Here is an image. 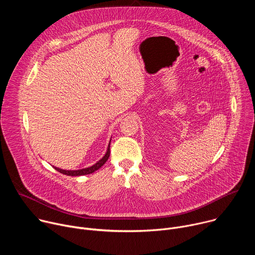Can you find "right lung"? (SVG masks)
Here are the masks:
<instances>
[{"mask_svg":"<svg viewBox=\"0 0 255 255\" xmlns=\"http://www.w3.org/2000/svg\"><path fill=\"white\" fill-rule=\"evenodd\" d=\"M111 142V141H110ZM109 156H110V143H109V146H108V149H107V152L105 154V156L99 160L97 163H95L94 165L90 166V167H87V168H83V169H78V170H65V169H61V168H58V167H54L57 171H59L60 173H63V174H66V175H71V176H79V175H86V174H90V173H93L94 171L98 170L101 166H103L106 161L108 160Z\"/></svg>","mask_w":255,"mask_h":255,"instance_id":"1","label":"right lung"}]
</instances>
